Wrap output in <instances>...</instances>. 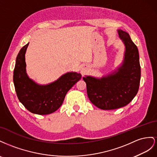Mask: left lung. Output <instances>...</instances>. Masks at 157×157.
Instances as JSON below:
<instances>
[{"label":"left lung","mask_w":157,"mask_h":157,"mask_svg":"<svg viewBox=\"0 0 157 157\" xmlns=\"http://www.w3.org/2000/svg\"><path fill=\"white\" fill-rule=\"evenodd\" d=\"M117 31L125 46L122 64L101 78L91 75L83 78L89 100L102 110L126 106L136 97L140 87L141 67L137 47L127 32L122 29Z\"/></svg>","instance_id":"1"}]
</instances>
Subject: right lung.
Returning <instances> with one entry per match:
<instances>
[{
    "instance_id": "1",
    "label": "right lung",
    "mask_w": 157,
    "mask_h": 157,
    "mask_svg": "<svg viewBox=\"0 0 157 157\" xmlns=\"http://www.w3.org/2000/svg\"><path fill=\"white\" fill-rule=\"evenodd\" d=\"M28 45L29 43L21 48L16 60L13 81L17 97L31 113L39 115L51 114L60 108L67 92L81 79L82 75L71 71L51 83H37L26 72L25 55Z\"/></svg>"
}]
</instances>
